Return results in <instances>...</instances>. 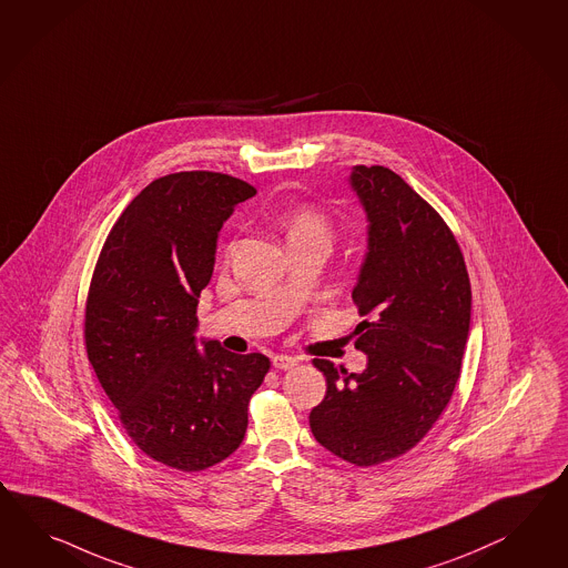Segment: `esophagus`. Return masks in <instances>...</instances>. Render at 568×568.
I'll return each mask as SVG.
<instances>
[{
  "label": "esophagus",
  "instance_id": "34e87169",
  "mask_svg": "<svg viewBox=\"0 0 568 568\" xmlns=\"http://www.w3.org/2000/svg\"><path fill=\"white\" fill-rule=\"evenodd\" d=\"M300 363L297 357H291V355H275L273 357V367L275 369H291V367H295Z\"/></svg>",
  "mask_w": 568,
  "mask_h": 568
}]
</instances>
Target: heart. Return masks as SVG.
Returning a JSON list of instances; mask_svg holds the SVG:
<instances>
[{
	"label": "heart",
	"instance_id": "b5f03b06",
	"mask_svg": "<svg viewBox=\"0 0 568 568\" xmlns=\"http://www.w3.org/2000/svg\"><path fill=\"white\" fill-rule=\"evenodd\" d=\"M287 227H290V232H287L290 237L307 234L326 235L328 237V234H331V223L326 220V215L314 207L295 209L290 215Z\"/></svg>",
	"mask_w": 568,
	"mask_h": 568
}]
</instances>
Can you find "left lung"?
Segmentation results:
<instances>
[{"label":"left lung","instance_id":"obj_1","mask_svg":"<svg viewBox=\"0 0 568 568\" xmlns=\"http://www.w3.org/2000/svg\"><path fill=\"white\" fill-rule=\"evenodd\" d=\"M367 215V252L353 302L365 320L361 374L314 359L326 396L310 413L316 442L355 466H375L420 442L454 394L468 341L471 290L462 250L429 203L384 166H353Z\"/></svg>","mask_w":568,"mask_h":568}]
</instances>
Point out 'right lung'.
I'll return each instance as SVG.
<instances>
[{
	"label": "right lung",
	"mask_w": 568,
	"mask_h": 568,
	"mask_svg": "<svg viewBox=\"0 0 568 568\" xmlns=\"http://www.w3.org/2000/svg\"><path fill=\"white\" fill-rule=\"evenodd\" d=\"M256 194L220 172H176L126 205L98 256L85 302V351L126 435L145 456L182 471L232 456L248 402L271 367L196 343L223 223Z\"/></svg>",
	"instance_id": "obj_1"
}]
</instances>
